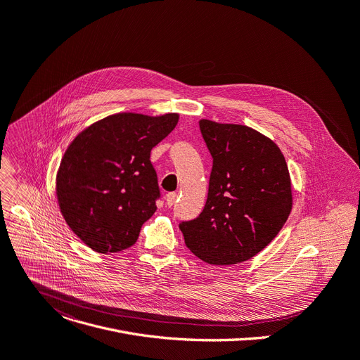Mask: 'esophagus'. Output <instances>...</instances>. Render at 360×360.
<instances>
[{
	"mask_svg": "<svg viewBox=\"0 0 360 360\" xmlns=\"http://www.w3.org/2000/svg\"><path fill=\"white\" fill-rule=\"evenodd\" d=\"M176 192H169V193H167L165 195V202H167V205L168 207H172L174 204H175V201H176Z\"/></svg>",
	"mask_w": 360,
	"mask_h": 360,
	"instance_id": "34e87169",
	"label": "esophagus"
}]
</instances>
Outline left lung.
I'll return each instance as SVG.
<instances>
[{"label": "left lung", "mask_w": 360, "mask_h": 360, "mask_svg": "<svg viewBox=\"0 0 360 360\" xmlns=\"http://www.w3.org/2000/svg\"><path fill=\"white\" fill-rule=\"evenodd\" d=\"M212 155L208 198L200 217L179 225L186 247L208 264L252 258L281 231L291 179L280 148L245 124L200 120Z\"/></svg>", "instance_id": "obj_1"}]
</instances>
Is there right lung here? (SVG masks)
<instances>
[{
  "label": "right lung",
  "mask_w": 360,
  "mask_h": 360,
  "mask_svg": "<svg viewBox=\"0 0 360 360\" xmlns=\"http://www.w3.org/2000/svg\"><path fill=\"white\" fill-rule=\"evenodd\" d=\"M178 113L120 112L83 129L64 152L56 197L72 231L97 252L132 247L159 198L150 150L175 129Z\"/></svg>",
  "instance_id": "add662e5"
}]
</instances>
